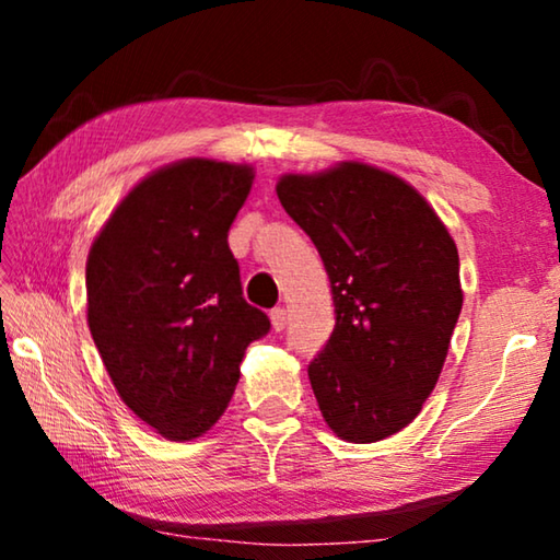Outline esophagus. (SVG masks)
<instances>
[{"mask_svg":"<svg viewBox=\"0 0 560 560\" xmlns=\"http://www.w3.org/2000/svg\"><path fill=\"white\" fill-rule=\"evenodd\" d=\"M269 318H271V328L277 330V334H281L283 328H287V308H273L271 314H269Z\"/></svg>","mask_w":560,"mask_h":560,"instance_id":"esophagus-1","label":"esophagus"}]
</instances>
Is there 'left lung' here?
I'll list each match as a JSON object with an SVG mask.
<instances>
[{
    "label": "left lung",
    "instance_id": "left-lung-1",
    "mask_svg": "<svg viewBox=\"0 0 560 560\" xmlns=\"http://www.w3.org/2000/svg\"><path fill=\"white\" fill-rule=\"evenodd\" d=\"M277 195L334 289L336 328L308 365L318 410L340 440L381 442L438 385L464 299L457 244L410 183L360 160L281 175Z\"/></svg>",
    "mask_w": 560,
    "mask_h": 560
}]
</instances>
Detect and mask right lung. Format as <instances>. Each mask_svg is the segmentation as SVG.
<instances>
[{
    "label": "right lung",
    "instance_id": "right-lung-1",
    "mask_svg": "<svg viewBox=\"0 0 560 560\" xmlns=\"http://www.w3.org/2000/svg\"><path fill=\"white\" fill-rule=\"evenodd\" d=\"M252 183L249 163L175 160L132 185L91 244L93 343L120 400L170 442L214 428L269 330L226 244Z\"/></svg>",
    "mask_w": 560,
    "mask_h": 560
}]
</instances>
